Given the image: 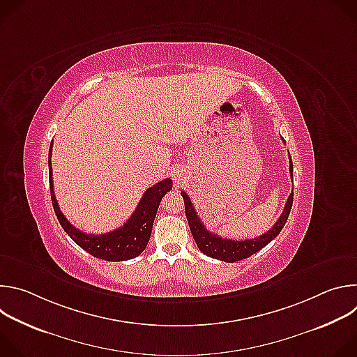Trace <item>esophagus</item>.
Returning <instances> with one entry per match:
<instances>
[{"label": "esophagus", "instance_id": "obj_1", "mask_svg": "<svg viewBox=\"0 0 357 357\" xmlns=\"http://www.w3.org/2000/svg\"><path fill=\"white\" fill-rule=\"evenodd\" d=\"M185 179H186V172H185V169H181V168H179L178 171L174 172V182H175L176 185L183 183Z\"/></svg>", "mask_w": 357, "mask_h": 357}]
</instances>
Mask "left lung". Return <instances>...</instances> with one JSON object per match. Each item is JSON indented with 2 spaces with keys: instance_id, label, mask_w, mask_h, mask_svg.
Returning <instances> with one entry per match:
<instances>
[{
  "instance_id": "obj_1",
  "label": "left lung",
  "mask_w": 357,
  "mask_h": 357,
  "mask_svg": "<svg viewBox=\"0 0 357 357\" xmlns=\"http://www.w3.org/2000/svg\"><path fill=\"white\" fill-rule=\"evenodd\" d=\"M289 175H291V181L294 185V171H292L291 155H289ZM181 195L185 202V213H186L188 225H189L190 233H192L199 250L212 259L226 261V263H234V261L244 260V259L252 256V254H256L259 250L266 247L270 241H273L280 234L284 225L287 223V219H288L291 208H292L294 189H292L291 195L288 196L282 215L275 222V225L263 236H259L256 238H245V240H230V238H223L218 234L211 233L205 227V225L202 223L200 218L196 215V211L192 205L189 196L186 195V192L182 190Z\"/></svg>"
}]
</instances>
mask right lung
I'll return each instance as SVG.
<instances>
[{
  "label": "right lung",
  "mask_w": 357,
  "mask_h": 357,
  "mask_svg": "<svg viewBox=\"0 0 357 357\" xmlns=\"http://www.w3.org/2000/svg\"><path fill=\"white\" fill-rule=\"evenodd\" d=\"M50 157H52V142H50L47 158L50 197H52V205L56 218L63 230L68 233V236L96 259H101L106 261H124L139 256L145 250L148 240L151 237L152 225H154L160 203L165 193L172 189V181L167 178L146 189L138 203L137 209L134 211L131 218L123 225V227H119L105 234H87L76 229L59 209L54 192L52 161H50Z\"/></svg>",
  "instance_id": "1"
}]
</instances>
